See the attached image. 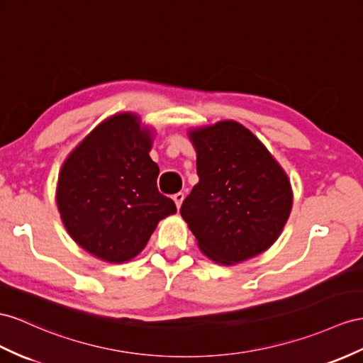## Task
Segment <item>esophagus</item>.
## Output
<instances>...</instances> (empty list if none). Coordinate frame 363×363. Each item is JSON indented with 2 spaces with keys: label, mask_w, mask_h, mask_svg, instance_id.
<instances>
[{
  "label": "esophagus",
  "mask_w": 363,
  "mask_h": 363,
  "mask_svg": "<svg viewBox=\"0 0 363 363\" xmlns=\"http://www.w3.org/2000/svg\"><path fill=\"white\" fill-rule=\"evenodd\" d=\"M173 201H174V203H176V207L181 208L182 201H184V193H176V194H173Z\"/></svg>",
  "instance_id": "1"
}]
</instances>
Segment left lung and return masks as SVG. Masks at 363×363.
<instances>
[{"instance_id":"8db88e82","label":"left lung","mask_w":363,"mask_h":363,"mask_svg":"<svg viewBox=\"0 0 363 363\" xmlns=\"http://www.w3.org/2000/svg\"><path fill=\"white\" fill-rule=\"evenodd\" d=\"M199 182L181 216L201 252L219 265H236L270 248L290 218L293 190L285 170L236 121L189 130Z\"/></svg>"}]
</instances>
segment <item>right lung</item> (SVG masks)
<instances>
[{
	"mask_svg": "<svg viewBox=\"0 0 363 363\" xmlns=\"http://www.w3.org/2000/svg\"><path fill=\"white\" fill-rule=\"evenodd\" d=\"M155 132L132 111L102 121L64 161L57 206L67 233L93 257L110 264L143 252L174 202L156 187Z\"/></svg>",
	"mask_w": 363,
	"mask_h": 363,
	"instance_id": "right-lung-1",
	"label": "right lung"
}]
</instances>
